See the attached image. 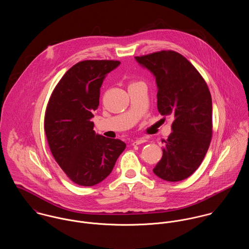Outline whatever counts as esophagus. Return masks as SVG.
I'll list each match as a JSON object with an SVG mask.
<instances>
[{
	"label": "esophagus",
	"instance_id": "obj_1",
	"mask_svg": "<svg viewBox=\"0 0 249 249\" xmlns=\"http://www.w3.org/2000/svg\"><path fill=\"white\" fill-rule=\"evenodd\" d=\"M144 142H146V139H145V138H137L136 140L132 141V145H139V144H142V143H144Z\"/></svg>",
	"mask_w": 249,
	"mask_h": 249
}]
</instances>
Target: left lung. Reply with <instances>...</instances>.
<instances>
[{
	"instance_id": "8db88e82",
	"label": "left lung",
	"mask_w": 249,
	"mask_h": 249,
	"mask_svg": "<svg viewBox=\"0 0 249 249\" xmlns=\"http://www.w3.org/2000/svg\"><path fill=\"white\" fill-rule=\"evenodd\" d=\"M136 60L156 77L158 110L172 115V133L153 169L167 181L190 177L202 162L212 138V98L207 84L184 56L161 51Z\"/></svg>"
}]
</instances>
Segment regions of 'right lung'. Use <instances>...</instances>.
Wrapping results in <instances>:
<instances>
[{
    "label": "right lung",
    "mask_w": 249,
    "mask_h": 249,
    "mask_svg": "<svg viewBox=\"0 0 249 249\" xmlns=\"http://www.w3.org/2000/svg\"><path fill=\"white\" fill-rule=\"evenodd\" d=\"M119 61L86 60L72 66L56 85L45 114V132L56 162L81 186H93L112 171L126 144L93 131L92 112L100 88Z\"/></svg>",
    "instance_id": "obj_1"
}]
</instances>
